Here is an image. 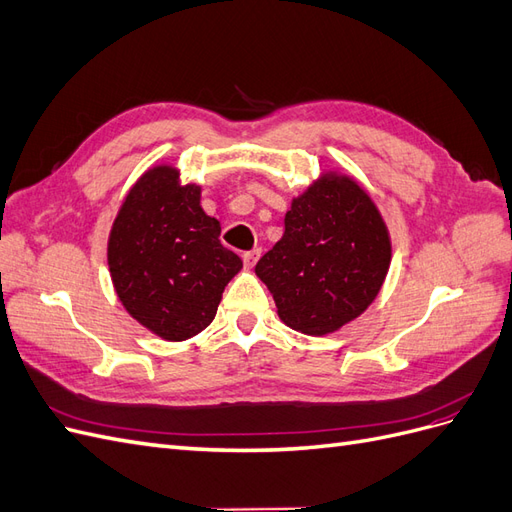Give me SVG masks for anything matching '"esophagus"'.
I'll use <instances>...</instances> for the list:
<instances>
[{
    "label": "esophagus",
    "mask_w": 512,
    "mask_h": 512,
    "mask_svg": "<svg viewBox=\"0 0 512 512\" xmlns=\"http://www.w3.org/2000/svg\"><path fill=\"white\" fill-rule=\"evenodd\" d=\"M258 258H260V247H254V250H250V252H245L243 254V262H245V267L247 269H252L256 262H258Z\"/></svg>",
    "instance_id": "1"
}]
</instances>
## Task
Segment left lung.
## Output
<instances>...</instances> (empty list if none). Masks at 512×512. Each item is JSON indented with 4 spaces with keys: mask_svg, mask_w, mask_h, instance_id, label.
<instances>
[{
    "mask_svg": "<svg viewBox=\"0 0 512 512\" xmlns=\"http://www.w3.org/2000/svg\"><path fill=\"white\" fill-rule=\"evenodd\" d=\"M391 267V237L371 196L327 170L292 198L284 235L258 260L277 316L305 335H329L374 303Z\"/></svg>",
    "mask_w": 512,
    "mask_h": 512,
    "instance_id": "1",
    "label": "left lung"
}]
</instances>
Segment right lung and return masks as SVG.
I'll return each instance as SVG.
<instances>
[{
    "instance_id": "add662e5",
    "label": "right lung",
    "mask_w": 512,
    "mask_h": 512,
    "mask_svg": "<svg viewBox=\"0 0 512 512\" xmlns=\"http://www.w3.org/2000/svg\"><path fill=\"white\" fill-rule=\"evenodd\" d=\"M220 222L200 207V185L175 166L141 175L108 235V271L126 312L166 342L205 331L243 262L220 243Z\"/></svg>"
}]
</instances>
